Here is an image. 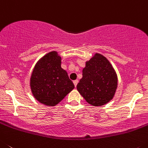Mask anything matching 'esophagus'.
<instances>
[{
  "label": "esophagus",
  "instance_id": "1",
  "mask_svg": "<svg viewBox=\"0 0 148 148\" xmlns=\"http://www.w3.org/2000/svg\"><path fill=\"white\" fill-rule=\"evenodd\" d=\"M78 82H79V81H78V79H76V80H74V86H77V83H78Z\"/></svg>",
  "mask_w": 148,
  "mask_h": 148
}]
</instances>
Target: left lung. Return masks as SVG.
I'll return each instance as SVG.
<instances>
[{
    "label": "left lung",
    "mask_w": 148,
    "mask_h": 148,
    "mask_svg": "<svg viewBox=\"0 0 148 148\" xmlns=\"http://www.w3.org/2000/svg\"><path fill=\"white\" fill-rule=\"evenodd\" d=\"M117 86V74L111 63L102 54L96 53L86 62L77 89L90 105L101 106L114 98Z\"/></svg>",
    "instance_id": "obj_1"
}]
</instances>
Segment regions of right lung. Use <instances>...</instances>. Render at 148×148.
Segmentation results:
<instances>
[{"label": "right lung", "instance_id": "add662e5", "mask_svg": "<svg viewBox=\"0 0 148 148\" xmlns=\"http://www.w3.org/2000/svg\"><path fill=\"white\" fill-rule=\"evenodd\" d=\"M61 60L58 51H51L37 62L32 72V94L45 106L58 105L74 88L66 71L61 68Z\"/></svg>", "mask_w": 148, "mask_h": 148}]
</instances>
